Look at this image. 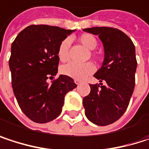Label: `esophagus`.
<instances>
[{
	"instance_id": "obj_1",
	"label": "esophagus",
	"mask_w": 149,
	"mask_h": 149,
	"mask_svg": "<svg viewBox=\"0 0 149 149\" xmlns=\"http://www.w3.org/2000/svg\"><path fill=\"white\" fill-rule=\"evenodd\" d=\"M74 82L76 84H77V85H78V84H81V82H82V81H81V80H79V79H75Z\"/></svg>"
}]
</instances>
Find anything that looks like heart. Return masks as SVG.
I'll list each match as a JSON object with an SVG mask.
<instances>
[{
	"label": "heart",
	"mask_w": 149,
	"mask_h": 149,
	"mask_svg": "<svg viewBox=\"0 0 149 149\" xmlns=\"http://www.w3.org/2000/svg\"><path fill=\"white\" fill-rule=\"evenodd\" d=\"M79 42L90 51L94 50L97 45V41L96 38L89 33L81 35L79 37ZM70 45H71L70 39H65L61 42V44L58 46V57L60 61L65 62L69 59L68 52H69ZM60 72L62 74L65 75L69 77L81 80L87 77L89 75L92 74L95 72V65L91 62H87L84 64L68 63L61 67Z\"/></svg>",
	"instance_id": "heart-1"
}]
</instances>
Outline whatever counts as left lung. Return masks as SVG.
Returning a JSON list of instances; mask_svg holds the SVG:
<instances>
[{
  "instance_id": "obj_1",
  "label": "left lung",
  "mask_w": 149,
  "mask_h": 149,
  "mask_svg": "<svg viewBox=\"0 0 149 149\" xmlns=\"http://www.w3.org/2000/svg\"><path fill=\"white\" fill-rule=\"evenodd\" d=\"M84 32L98 35L104 49L101 68L94 74L97 84L83 99L84 113L91 123L106 126L117 121L126 111L134 88L137 62L135 48L123 32L112 27H91Z\"/></svg>"
}]
</instances>
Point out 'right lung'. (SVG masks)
Returning a JSON list of instances; mask_svg holds the SVG:
<instances>
[{
	"label": "right lung",
	"instance_id": "obj_1",
	"mask_svg": "<svg viewBox=\"0 0 149 149\" xmlns=\"http://www.w3.org/2000/svg\"><path fill=\"white\" fill-rule=\"evenodd\" d=\"M73 32L53 26L31 25L12 43L9 68L13 91L23 113L35 123H45L57 118L65 96L77 87L74 80L65 75H60L52 84L46 82L58 73V46Z\"/></svg>",
	"mask_w": 149,
	"mask_h": 149
}]
</instances>
